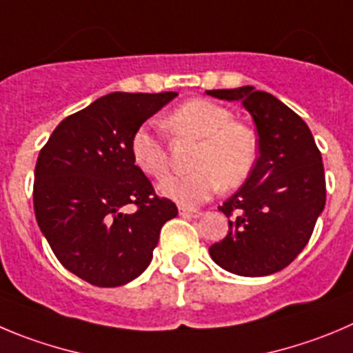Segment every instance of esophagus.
<instances>
[{"label": "esophagus", "mask_w": 353, "mask_h": 353, "mask_svg": "<svg viewBox=\"0 0 353 353\" xmlns=\"http://www.w3.org/2000/svg\"><path fill=\"white\" fill-rule=\"evenodd\" d=\"M179 214L183 217H188V219H190V217H200V216H202V212H200V210L188 209V207H179Z\"/></svg>", "instance_id": "34e87169"}]
</instances>
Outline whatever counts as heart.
<instances>
[{
	"label": "heart",
	"mask_w": 353,
	"mask_h": 353,
	"mask_svg": "<svg viewBox=\"0 0 353 353\" xmlns=\"http://www.w3.org/2000/svg\"><path fill=\"white\" fill-rule=\"evenodd\" d=\"M165 127L177 136L199 141L192 165L195 172L169 176L158 190L183 207L209 200L221 186H240L258 161L259 143L249 125L233 120L228 108L203 97L190 99L167 114ZM130 154L137 169L153 179L169 170V154L163 139L150 125H141L130 137Z\"/></svg>",
	"instance_id": "b5f03b06"
}]
</instances>
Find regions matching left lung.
I'll list each match as a JSON object with an SVG mask.
<instances>
[{"label":"left lung","instance_id":"left-lung-1","mask_svg":"<svg viewBox=\"0 0 353 353\" xmlns=\"http://www.w3.org/2000/svg\"><path fill=\"white\" fill-rule=\"evenodd\" d=\"M240 101L256 123L259 157L252 174L219 210L228 235L209 247L214 263L242 276H265L305 249L325 205L322 157L310 128L291 108L254 87L207 90Z\"/></svg>","mask_w":353,"mask_h":353}]
</instances>
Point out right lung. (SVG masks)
Segmentation results:
<instances>
[{"mask_svg": "<svg viewBox=\"0 0 353 353\" xmlns=\"http://www.w3.org/2000/svg\"><path fill=\"white\" fill-rule=\"evenodd\" d=\"M176 92H113L64 118L39 151L34 214L65 270L99 288L134 281L151 263L176 203L154 195L136 167L130 137ZM137 207L125 213L127 205Z\"/></svg>", "mask_w": 353, "mask_h": 353, "instance_id": "right-lung-1", "label": "right lung"}]
</instances>
